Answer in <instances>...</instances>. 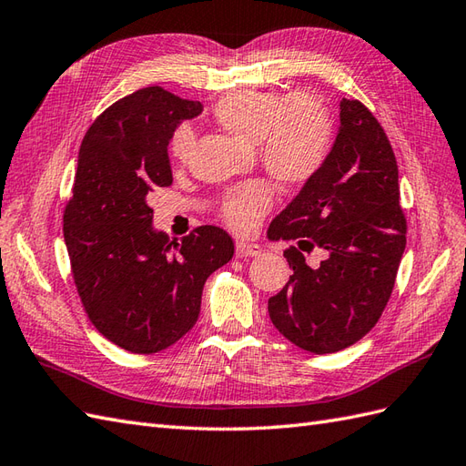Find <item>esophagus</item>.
Here are the masks:
<instances>
[{"instance_id": "obj_1", "label": "esophagus", "mask_w": 466, "mask_h": 466, "mask_svg": "<svg viewBox=\"0 0 466 466\" xmlns=\"http://www.w3.org/2000/svg\"><path fill=\"white\" fill-rule=\"evenodd\" d=\"M261 252V248L258 244H249V242H236V258H252Z\"/></svg>"}]
</instances>
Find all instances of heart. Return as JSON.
<instances>
[{"instance_id":"heart-1","label":"heart","mask_w":466,"mask_h":466,"mask_svg":"<svg viewBox=\"0 0 466 466\" xmlns=\"http://www.w3.org/2000/svg\"><path fill=\"white\" fill-rule=\"evenodd\" d=\"M212 119L236 139L252 143L261 167L283 188H299L313 181L335 143V117L313 92L283 96L271 90H236L212 106ZM193 147L195 129L181 124L169 141L173 159L187 163ZM271 202L273 190L266 181L246 183L224 195L222 218L234 230L248 232Z\"/></svg>"}]
</instances>
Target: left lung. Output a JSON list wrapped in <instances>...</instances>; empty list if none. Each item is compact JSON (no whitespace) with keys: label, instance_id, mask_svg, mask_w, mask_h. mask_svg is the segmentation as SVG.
Segmentation results:
<instances>
[{"label":"left lung","instance_id":"1","mask_svg":"<svg viewBox=\"0 0 466 466\" xmlns=\"http://www.w3.org/2000/svg\"><path fill=\"white\" fill-rule=\"evenodd\" d=\"M398 163L366 106L342 98L340 126L320 173L269 224L293 276L269 297L273 327L295 347L330 354L360 340L384 313L405 249ZM323 248L320 265L304 254Z\"/></svg>","mask_w":466,"mask_h":466}]
</instances>
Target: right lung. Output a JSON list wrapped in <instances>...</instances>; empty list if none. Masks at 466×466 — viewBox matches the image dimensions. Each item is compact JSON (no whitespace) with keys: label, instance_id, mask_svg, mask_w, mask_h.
<instances>
[{"label":"right lung","instance_id":"add662e5","mask_svg":"<svg viewBox=\"0 0 466 466\" xmlns=\"http://www.w3.org/2000/svg\"><path fill=\"white\" fill-rule=\"evenodd\" d=\"M200 112V102L147 86L106 108L82 139L65 244L92 325L127 352L153 354L183 339L205 281L234 256L218 226H198L178 242L153 228L147 197L173 183L167 146Z\"/></svg>","mask_w":466,"mask_h":466}]
</instances>
